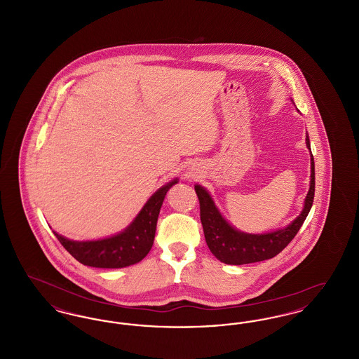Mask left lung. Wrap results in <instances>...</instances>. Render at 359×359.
Returning a JSON list of instances; mask_svg holds the SVG:
<instances>
[{
	"mask_svg": "<svg viewBox=\"0 0 359 359\" xmlns=\"http://www.w3.org/2000/svg\"><path fill=\"white\" fill-rule=\"evenodd\" d=\"M306 142L308 149H311L308 135ZM195 192L201 205V222L203 226L205 242L214 256L229 265H243L269 259L277 256L294 238L312 207L315 196L313 156L311 154V184L304 202V208L288 227L277 231L266 234L241 233L224 221L205 188L195 186Z\"/></svg>",
	"mask_w": 359,
	"mask_h": 359,
	"instance_id": "1",
	"label": "left lung"
}]
</instances>
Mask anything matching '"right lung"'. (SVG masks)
I'll return each mask as SVG.
<instances>
[{
    "label": "right lung",
    "instance_id": "right-lung-1",
    "mask_svg": "<svg viewBox=\"0 0 359 359\" xmlns=\"http://www.w3.org/2000/svg\"><path fill=\"white\" fill-rule=\"evenodd\" d=\"M176 183L177 180H173L156 191L132 224L114 237L78 242L55 231L53 234L71 256L87 266L116 269L137 264L149 253L154 245L160 208L168 189Z\"/></svg>",
    "mask_w": 359,
    "mask_h": 359
}]
</instances>
